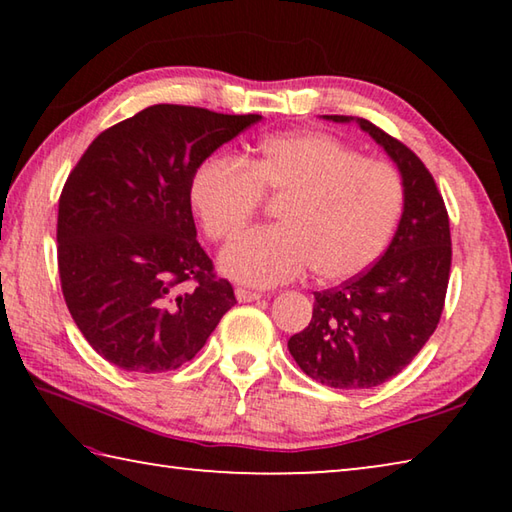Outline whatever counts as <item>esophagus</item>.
I'll return each mask as SVG.
<instances>
[{
	"label": "esophagus",
	"instance_id": "esophagus-1",
	"mask_svg": "<svg viewBox=\"0 0 512 512\" xmlns=\"http://www.w3.org/2000/svg\"><path fill=\"white\" fill-rule=\"evenodd\" d=\"M235 296L239 302H255V300H262V293L259 291H250V289H237Z\"/></svg>",
	"mask_w": 512,
	"mask_h": 512
}]
</instances>
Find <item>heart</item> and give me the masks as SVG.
<instances>
[{"mask_svg": "<svg viewBox=\"0 0 512 512\" xmlns=\"http://www.w3.org/2000/svg\"><path fill=\"white\" fill-rule=\"evenodd\" d=\"M264 194L284 196L282 225L250 230L221 255L223 271L253 287L291 282L311 266L320 280H350L384 253L404 207L393 164L325 133L271 135L248 162L214 153L189 180V201L214 241L248 225Z\"/></svg>", "mask_w": 512, "mask_h": 512, "instance_id": "heart-1", "label": "heart"}]
</instances>
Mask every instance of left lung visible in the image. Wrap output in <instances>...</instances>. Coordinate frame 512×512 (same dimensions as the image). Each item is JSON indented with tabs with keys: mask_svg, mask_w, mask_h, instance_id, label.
Returning <instances> with one entry per match:
<instances>
[{
	"mask_svg": "<svg viewBox=\"0 0 512 512\" xmlns=\"http://www.w3.org/2000/svg\"><path fill=\"white\" fill-rule=\"evenodd\" d=\"M357 121L402 173L404 210L386 253L341 287L314 293V316L289 339L305 375L332 388H372L402 372L438 327L452 268L449 216L436 180L409 146Z\"/></svg>",
	"mask_w": 512,
	"mask_h": 512,
	"instance_id": "left-lung-1",
	"label": "left lung"
}]
</instances>
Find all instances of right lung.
<instances>
[{
    "label": "right lung",
    "mask_w": 512,
    "mask_h": 512,
    "mask_svg": "<svg viewBox=\"0 0 512 512\" xmlns=\"http://www.w3.org/2000/svg\"><path fill=\"white\" fill-rule=\"evenodd\" d=\"M259 119L158 103L103 131L67 176L60 287L85 341L112 366L176 370L237 305L196 241L189 180Z\"/></svg>",
    "instance_id": "add662e5"
}]
</instances>
